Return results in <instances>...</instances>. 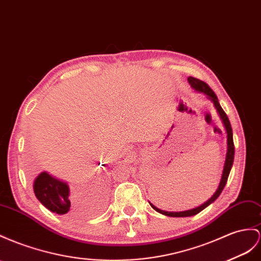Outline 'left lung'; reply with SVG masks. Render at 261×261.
<instances>
[{
	"instance_id": "left-lung-1",
	"label": "left lung",
	"mask_w": 261,
	"mask_h": 261,
	"mask_svg": "<svg viewBox=\"0 0 261 261\" xmlns=\"http://www.w3.org/2000/svg\"><path fill=\"white\" fill-rule=\"evenodd\" d=\"M188 82L192 86V88H194L197 91L206 93L207 97H208L212 100L214 106H215V108H216V110L218 112L220 119H222V121H223V123L225 125L226 132H227V154H226V161H225V165H224L223 176H222V179H220V183H219L218 189L215 192V194H214L202 206L196 207V208H194V210H190V211H185V212H179V213L178 212L173 213V212H165V211H162V210H159L158 207H155L154 205L150 203V205H151V207H152L153 210H155L156 212L163 214V215H165V216H171V217H188V216L196 215V214H198L199 212H202L210 204H212L214 200H215L220 195V193H222V191L225 188V185L227 183V179H228V176H229V172L231 170L232 163H233V155H235V145H233L232 129H231V125H230V122H229V119H228V117H227V115L225 113V111L223 110L222 107H220V105L218 102V98L215 95V92H214L211 89V87L207 85L206 83H204L203 80H199V79L194 78V77H189L188 78Z\"/></svg>"
}]
</instances>
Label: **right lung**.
Wrapping results in <instances>:
<instances>
[{"instance_id":"add662e5","label":"right lung","mask_w":261,"mask_h":261,"mask_svg":"<svg viewBox=\"0 0 261 261\" xmlns=\"http://www.w3.org/2000/svg\"><path fill=\"white\" fill-rule=\"evenodd\" d=\"M33 188L37 199L50 212L66 217H76L78 215L75 206L71 205L67 183L43 172L35 178Z\"/></svg>"}]
</instances>
